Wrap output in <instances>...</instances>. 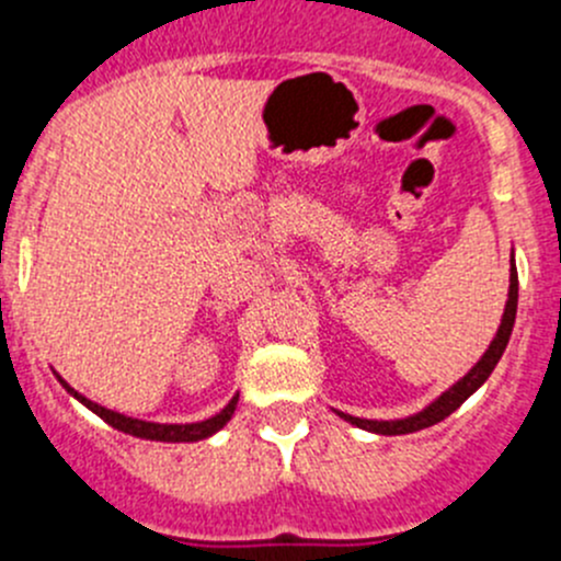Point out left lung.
I'll list each match as a JSON object with an SVG mask.
<instances>
[{"mask_svg":"<svg viewBox=\"0 0 561 561\" xmlns=\"http://www.w3.org/2000/svg\"><path fill=\"white\" fill-rule=\"evenodd\" d=\"M515 312H518V271H515V263H513V268H510V293H507V307H504V314H502V325H499L496 336H493V342L488 345L485 356H482L480 362H477L474 367L458 380V383L449 386L438 400H433L431 405L422 408V411L405 419H389V422H386V419H358V416H351V413H342V411L336 413H340L345 422H351V425L362 427V431H369V433H378V436H405V433H416V431H425V427L431 425H438L442 419H447L449 413L458 411V408L463 405V402L469 400V397L474 394L488 378H491L493 367L499 364V358H502L504 347H507L510 342V334H513Z\"/></svg>","mask_w":561,"mask_h":561,"instance_id":"left-lung-1","label":"left lung"}]
</instances>
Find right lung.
<instances>
[{
  "mask_svg": "<svg viewBox=\"0 0 561 561\" xmlns=\"http://www.w3.org/2000/svg\"><path fill=\"white\" fill-rule=\"evenodd\" d=\"M59 383H62L65 389H68V394H73L81 405H87L92 413H98V416H101L106 425H112L114 431H123V433H128V436L150 438V442H167V444L203 442V438L214 436V433H219L221 427L230 422L232 413H236V405H238V394H236L225 408H221L219 413H216V416L205 419V422H192V425H159V422H145V419H134V416H125V413L108 411V408L98 405V402L87 400L84 394H79L76 389H70L62 378H59Z\"/></svg>",
  "mask_w": 561,
  "mask_h": 561,
  "instance_id": "obj_1",
  "label": "right lung"
}]
</instances>
